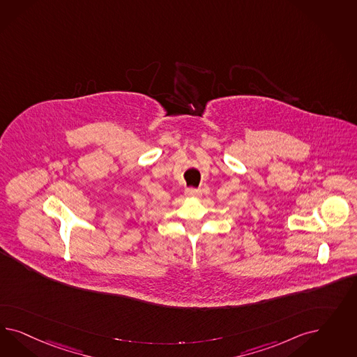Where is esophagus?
<instances>
[{
    "label": "esophagus",
    "instance_id": "esophagus-1",
    "mask_svg": "<svg viewBox=\"0 0 357 357\" xmlns=\"http://www.w3.org/2000/svg\"><path fill=\"white\" fill-rule=\"evenodd\" d=\"M202 195V191L196 190V188H187L185 190V196L188 197H199Z\"/></svg>",
    "mask_w": 357,
    "mask_h": 357
}]
</instances>
